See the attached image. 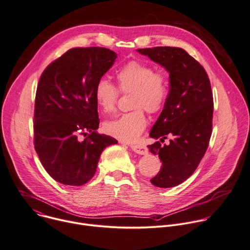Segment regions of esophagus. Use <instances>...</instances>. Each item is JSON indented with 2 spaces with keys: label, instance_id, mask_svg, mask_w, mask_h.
<instances>
[{
  "label": "esophagus",
  "instance_id": "34e87169",
  "mask_svg": "<svg viewBox=\"0 0 250 250\" xmlns=\"http://www.w3.org/2000/svg\"><path fill=\"white\" fill-rule=\"evenodd\" d=\"M130 148L137 154H140V155H145L148 153V149L145 145H142V144H132L130 145Z\"/></svg>",
  "mask_w": 250,
  "mask_h": 250
}]
</instances>
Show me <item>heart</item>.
Segmentation results:
<instances>
[{"label": "heart", "instance_id": "heart-1", "mask_svg": "<svg viewBox=\"0 0 250 250\" xmlns=\"http://www.w3.org/2000/svg\"><path fill=\"white\" fill-rule=\"evenodd\" d=\"M116 77L118 88L107 78L98 80L94 90L95 101L103 112L112 113L120 92L133 93L131 108L135 110L106 122L104 128L108 134L123 142H135L147 125L143 109L156 114L164 108L169 94V77L166 72L155 71L151 64L137 60L124 64Z\"/></svg>", "mask_w": 250, "mask_h": 250}]
</instances>
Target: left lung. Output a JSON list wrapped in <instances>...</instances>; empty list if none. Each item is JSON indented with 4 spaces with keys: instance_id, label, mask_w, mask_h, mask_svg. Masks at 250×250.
I'll return each mask as SVG.
<instances>
[{
    "instance_id": "1",
    "label": "left lung",
    "mask_w": 250,
    "mask_h": 250,
    "mask_svg": "<svg viewBox=\"0 0 250 250\" xmlns=\"http://www.w3.org/2000/svg\"><path fill=\"white\" fill-rule=\"evenodd\" d=\"M170 73V91L164 109L150 131L159 141L148 145L159 155L162 168L151 184L168 188L181 185L196 170L212 134L213 93L204 67L187 51L177 47L137 49Z\"/></svg>"
}]
</instances>
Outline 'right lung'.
<instances>
[{
  "label": "right lung",
  "instance_id": "1",
  "mask_svg": "<svg viewBox=\"0 0 250 250\" xmlns=\"http://www.w3.org/2000/svg\"><path fill=\"white\" fill-rule=\"evenodd\" d=\"M116 59L117 54L107 48H72L40 76L34 147L44 169L58 183L85 185L95 175L103 150L118 143L96 131L100 121L94 97L96 83Z\"/></svg>",
  "mask_w": 250,
  "mask_h": 250
}]
</instances>
